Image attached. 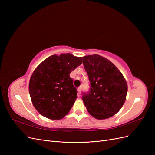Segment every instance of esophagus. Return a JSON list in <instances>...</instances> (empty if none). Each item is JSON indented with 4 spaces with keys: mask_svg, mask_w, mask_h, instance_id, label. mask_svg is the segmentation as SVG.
Segmentation results:
<instances>
[{
    "mask_svg": "<svg viewBox=\"0 0 155 155\" xmlns=\"http://www.w3.org/2000/svg\"><path fill=\"white\" fill-rule=\"evenodd\" d=\"M78 96H80V94L81 92V87H79L78 88Z\"/></svg>",
    "mask_w": 155,
    "mask_h": 155,
    "instance_id": "1",
    "label": "esophagus"
}]
</instances>
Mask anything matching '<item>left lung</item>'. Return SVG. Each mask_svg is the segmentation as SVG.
<instances>
[{"label": "left lung", "mask_w": 155, "mask_h": 155, "mask_svg": "<svg viewBox=\"0 0 155 155\" xmlns=\"http://www.w3.org/2000/svg\"><path fill=\"white\" fill-rule=\"evenodd\" d=\"M90 88L82 93L88 112L98 120L116 114L124 104L127 85L122 74L110 61L94 54L83 57Z\"/></svg>", "instance_id": "obj_1"}]
</instances>
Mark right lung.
<instances>
[{
  "mask_svg": "<svg viewBox=\"0 0 155 155\" xmlns=\"http://www.w3.org/2000/svg\"><path fill=\"white\" fill-rule=\"evenodd\" d=\"M81 64V58L61 54L50 56L36 68L30 80L29 92L41 115L60 120L68 113L78 97L70 74Z\"/></svg>",
  "mask_w": 155,
  "mask_h": 155,
  "instance_id": "right-lung-1",
  "label": "right lung"
}]
</instances>
